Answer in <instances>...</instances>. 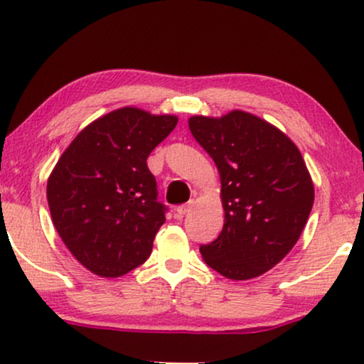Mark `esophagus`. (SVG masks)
Segmentation results:
<instances>
[{
	"label": "esophagus",
	"instance_id": "34e87169",
	"mask_svg": "<svg viewBox=\"0 0 364 364\" xmlns=\"http://www.w3.org/2000/svg\"><path fill=\"white\" fill-rule=\"evenodd\" d=\"M191 207H192L191 203H186V205H178V207L176 208V215H177L178 218H182L188 210H191Z\"/></svg>",
	"mask_w": 364,
	"mask_h": 364
}]
</instances>
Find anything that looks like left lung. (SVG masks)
I'll list each match as a JSON object with an SVG mask.
<instances>
[{
    "mask_svg": "<svg viewBox=\"0 0 364 364\" xmlns=\"http://www.w3.org/2000/svg\"><path fill=\"white\" fill-rule=\"evenodd\" d=\"M192 136L220 173L225 222L217 240L200 245L203 260L230 280L270 270L300 238L315 191L300 151L260 117L232 111L188 119Z\"/></svg>",
    "mask_w": 364,
    "mask_h": 364,
    "instance_id": "1",
    "label": "left lung"
}]
</instances>
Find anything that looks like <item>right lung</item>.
<instances>
[{"label": "right lung", "instance_id": "right-lung-1", "mask_svg": "<svg viewBox=\"0 0 364 364\" xmlns=\"http://www.w3.org/2000/svg\"><path fill=\"white\" fill-rule=\"evenodd\" d=\"M176 126V116L117 109L79 132L49 176L54 227L96 275H126L151 255L167 205L147 157Z\"/></svg>", "mask_w": 364, "mask_h": 364}]
</instances>
